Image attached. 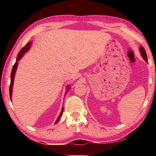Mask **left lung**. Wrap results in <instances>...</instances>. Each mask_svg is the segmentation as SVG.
Masks as SVG:
<instances>
[{
	"label": "left lung",
	"mask_w": 156,
	"mask_h": 156,
	"mask_svg": "<svg viewBox=\"0 0 156 156\" xmlns=\"http://www.w3.org/2000/svg\"><path fill=\"white\" fill-rule=\"evenodd\" d=\"M140 52H141V54L142 55V57L145 59V61L147 62V54H146V51H145L144 48L143 46H140Z\"/></svg>",
	"instance_id": "8db88e82"
}]
</instances>
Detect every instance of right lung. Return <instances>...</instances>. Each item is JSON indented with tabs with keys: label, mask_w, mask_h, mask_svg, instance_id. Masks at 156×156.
<instances>
[{
	"label": "right lung",
	"mask_w": 156,
	"mask_h": 156,
	"mask_svg": "<svg viewBox=\"0 0 156 156\" xmlns=\"http://www.w3.org/2000/svg\"><path fill=\"white\" fill-rule=\"evenodd\" d=\"M31 45V42L29 43H27V44H26V45L25 46V47H23L21 50H20V51L19 52V54L17 55V57H16V61L17 62L19 61L20 58H21L23 55L25 54V52L27 51L29 47H30ZM16 67H17V62H15V64H14V66H13L12 67V72H11V84H10V88H9V94H10V98H11V96H12V85H13V81H14V77H15V72H16ZM63 111H64V108H62V111H61V113L60 115H59V117L58 118L57 120H56L55 121V123L57 122H58V121L59 120V119H60L61 116L63 114Z\"/></svg>",
	"instance_id": "1"
}]
</instances>
